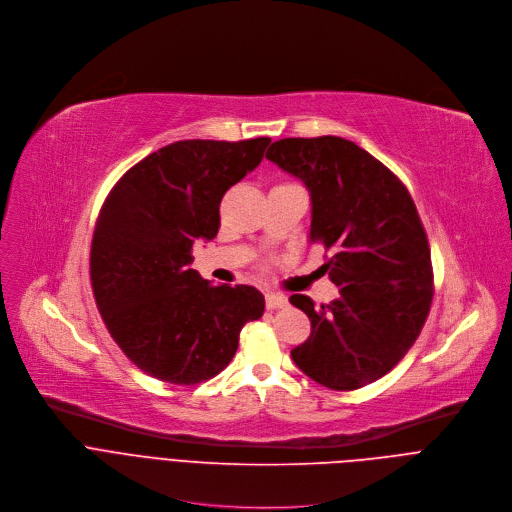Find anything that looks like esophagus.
Here are the masks:
<instances>
[{"mask_svg":"<svg viewBox=\"0 0 512 512\" xmlns=\"http://www.w3.org/2000/svg\"><path fill=\"white\" fill-rule=\"evenodd\" d=\"M286 306H288V300L284 294L266 292V309L274 311V309H286Z\"/></svg>","mask_w":512,"mask_h":512,"instance_id":"1","label":"esophagus"}]
</instances>
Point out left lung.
Instances as JSON below:
<instances>
[{
  "label": "left lung",
  "mask_w": 512,
  "mask_h": 512,
  "mask_svg": "<svg viewBox=\"0 0 512 512\" xmlns=\"http://www.w3.org/2000/svg\"><path fill=\"white\" fill-rule=\"evenodd\" d=\"M266 159L311 193V242L331 250L323 264L341 296L315 309L311 337L290 351L313 381L351 391L389 373L416 343L434 296L430 244L405 185L373 155L341 137L280 139Z\"/></svg>",
  "instance_id": "8db88e82"
}]
</instances>
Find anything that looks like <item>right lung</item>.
Returning <instances> with one entry per match:
<instances>
[{
  "mask_svg": "<svg viewBox=\"0 0 512 512\" xmlns=\"http://www.w3.org/2000/svg\"><path fill=\"white\" fill-rule=\"evenodd\" d=\"M268 137L171 143L131 167L102 203L90 248L94 300L111 337L147 375L175 385L216 377L240 331L264 313L254 286L189 268L220 230L224 193L254 171Z\"/></svg>",
  "mask_w": 512,
  "mask_h": 512,
  "instance_id": "right-lung-1",
  "label": "right lung"
}]
</instances>
